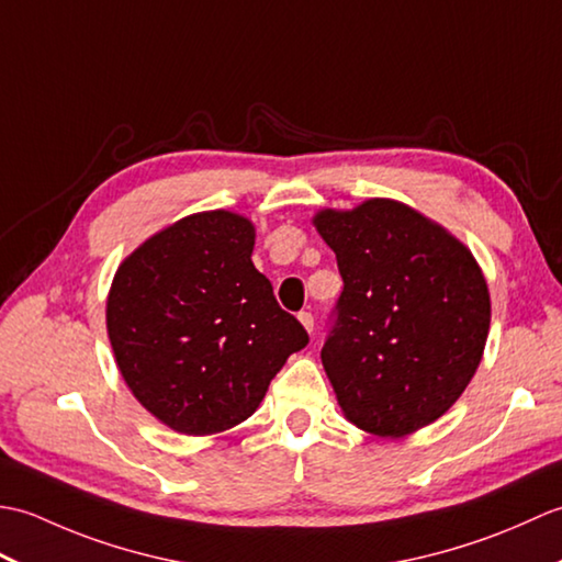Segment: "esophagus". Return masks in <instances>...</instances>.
Returning <instances> with one entry per match:
<instances>
[{
    "mask_svg": "<svg viewBox=\"0 0 562 562\" xmlns=\"http://www.w3.org/2000/svg\"><path fill=\"white\" fill-rule=\"evenodd\" d=\"M296 318H300V324H302L308 333L314 330V316H312V312H300V316H296Z\"/></svg>",
    "mask_w": 562,
    "mask_h": 562,
    "instance_id": "34e87169",
    "label": "esophagus"
}]
</instances>
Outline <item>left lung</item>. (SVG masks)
<instances>
[{"label": "left lung", "instance_id": "8db88e82", "mask_svg": "<svg viewBox=\"0 0 562 562\" xmlns=\"http://www.w3.org/2000/svg\"><path fill=\"white\" fill-rule=\"evenodd\" d=\"M342 292L321 350L345 417L405 437L445 415L469 386L491 328V294L473 254L396 200L321 210Z\"/></svg>", "mask_w": 562, "mask_h": 562}]
</instances>
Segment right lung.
Wrapping results in <instances>:
<instances>
[{
	"label": "right lung",
	"instance_id": "1",
	"mask_svg": "<svg viewBox=\"0 0 562 562\" xmlns=\"http://www.w3.org/2000/svg\"><path fill=\"white\" fill-rule=\"evenodd\" d=\"M241 214H190L117 268L105 326L125 384L183 435L224 432L256 413L272 376L308 342L258 272Z\"/></svg>",
	"mask_w": 562,
	"mask_h": 562
}]
</instances>
